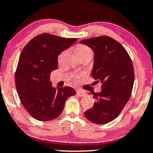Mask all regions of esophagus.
I'll use <instances>...</instances> for the list:
<instances>
[{
    "label": "esophagus",
    "instance_id": "esophagus-1",
    "mask_svg": "<svg viewBox=\"0 0 153 153\" xmlns=\"http://www.w3.org/2000/svg\"><path fill=\"white\" fill-rule=\"evenodd\" d=\"M77 94H78L79 96L80 97H84L85 96V91H82V90H77Z\"/></svg>",
    "mask_w": 153,
    "mask_h": 153
}]
</instances>
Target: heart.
Returning a JSON list of instances; mask_svg holds the SVG:
<instances>
[{"label": "heart", "mask_w": 153, "mask_h": 153, "mask_svg": "<svg viewBox=\"0 0 153 153\" xmlns=\"http://www.w3.org/2000/svg\"><path fill=\"white\" fill-rule=\"evenodd\" d=\"M75 53H76L77 55L78 56V57H82V56H92L93 54V52H92V49L90 48H89L88 46L85 45H83V44H80V45H78L76 46L75 49ZM78 76L76 77V78H79Z\"/></svg>", "instance_id": "heart-1"}]
</instances>
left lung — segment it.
<instances>
[{"label": "left lung", "mask_w": 153, "mask_h": 153, "mask_svg": "<svg viewBox=\"0 0 153 153\" xmlns=\"http://www.w3.org/2000/svg\"><path fill=\"white\" fill-rule=\"evenodd\" d=\"M94 51L92 76L102 82L100 92H92L94 106L85 111L86 119L97 124L115 119L130 99L134 82V69L128 52L119 42L107 36L84 39Z\"/></svg>", "instance_id": "8db88e82"}]
</instances>
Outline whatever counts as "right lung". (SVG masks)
<instances>
[{"mask_svg": "<svg viewBox=\"0 0 153 153\" xmlns=\"http://www.w3.org/2000/svg\"><path fill=\"white\" fill-rule=\"evenodd\" d=\"M78 39H65L53 34H39L21 52L15 75L20 102L32 117L51 121L62 113L65 102L76 94L71 87L55 88L50 74L58 68V56Z\"/></svg>", "mask_w": 153, "mask_h": 153, "instance_id": "add662e5", "label": "right lung"}]
</instances>
